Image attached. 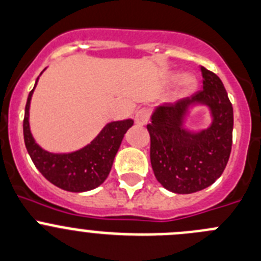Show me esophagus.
<instances>
[{"instance_id":"obj_1","label":"esophagus","mask_w":261,"mask_h":261,"mask_svg":"<svg viewBox=\"0 0 261 261\" xmlns=\"http://www.w3.org/2000/svg\"><path fill=\"white\" fill-rule=\"evenodd\" d=\"M149 121V110L143 108V109L138 110L135 114V123L138 126H145Z\"/></svg>"}]
</instances>
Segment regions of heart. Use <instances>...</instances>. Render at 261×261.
Wrapping results in <instances>:
<instances>
[{"mask_svg":"<svg viewBox=\"0 0 261 261\" xmlns=\"http://www.w3.org/2000/svg\"><path fill=\"white\" fill-rule=\"evenodd\" d=\"M196 78H195L192 74H185L180 76L179 79V88L182 92L187 93V92H191L194 90L195 87H196Z\"/></svg>","mask_w":261,"mask_h":261,"instance_id":"b5f03b06","label":"heart"}]
</instances>
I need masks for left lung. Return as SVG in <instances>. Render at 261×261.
<instances>
[{
  "mask_svg": "<svg viewBox=\"0 0 261 261\" xmlns=\"http://www.w3.org/2000/svg\"><path fill=\"white\" fill-rule=\"evenodd\" d=\"M200 71L203 90L174 104L156 107L147 125L154 177L175 194H192L211 186L221 177L231 152V102L221 79L203 66ZM195 105L208 106L213 119L208 128L199 132L184 126Z\"/></svg>",
  "mask_w": 261,
  "mask_h": 261,
  "instance_id": "8db88e82",
  "label": "left lung"
}]
</instances>
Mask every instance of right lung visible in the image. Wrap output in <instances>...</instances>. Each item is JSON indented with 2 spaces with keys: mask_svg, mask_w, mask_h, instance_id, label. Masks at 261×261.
<instances>
[{
  "mask_svg": "<svg viewBox=\"0 0 261 261\" xmlns=\"http://www.w3.org/2000/svg\"><path fill=\"white\" fill-rule=\"evenodd\" d=\"M37 81L39 78L36 79L35 87ZM34 90L28 95L25 104L23 135L28 154L37 170L49 182L65 191H91L102 185L109 175L123 136L134 125L133 119L109 122L90 144L84 145L78 151L53 153L37 144L30 128V104Z\"/></svg>",
  "mask_w": 261,
  "mask_h": 261,
  "instance_id": "1",
  "label": "right lung"
}]
</instances>
